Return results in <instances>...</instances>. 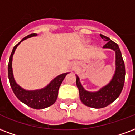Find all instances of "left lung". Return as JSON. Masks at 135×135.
<instances>
[{"instance_id":"left-lung-1","label":"left lung","mask_w":135,"mask_h":135,"mask_svg":"<svg viewBox=\"0 0 135 135\" xmlns=\"http://www.w3.org/2000/svg\"><path fill=\"white\" fill-rule=\"evenodd\" d=\"M100 36L107 42L103 49H111L115 53V70L111 80L97 91H89L83 87L79 77L76 75V84L79 89L80 100L85 105L94 108L106 107L113 103L123 90L125 77V64L118 45L103 34H100Z\"/></svg>"}]
</instances>
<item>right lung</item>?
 <instances>
[{"label": "right lung", "instance_id": "right-lung-1", "mask_svg": "<svg viewBox=\"0 0 135 135\" xmlns=\"http://www.w3.org/2000/svg\"><path fill=\"white\" fill-rule=\"evenodd\" d=\"M36 36H37L36 34H32L25 36L16 46H14L8 63V78L10 80L11 88L15 95L20 101L34 109H43L51 106L56 102V99L58 98V89L60 86V84L65 76L70 73H62L61 75H58L57 77L52 79L47 86L42 89H36V90H27L17 83L14 78L12 68V57L14 55L15 51L16 50L17 47L18 46L19 44L22 41Z\"/></svg>", "mask_w": 135, "mask_h": 135}]
</instances>
